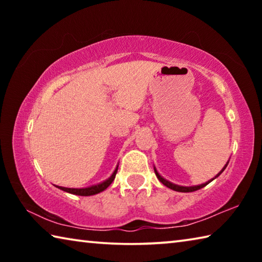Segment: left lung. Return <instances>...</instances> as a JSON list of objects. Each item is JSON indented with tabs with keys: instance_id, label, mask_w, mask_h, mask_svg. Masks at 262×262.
<instances>
[{
	"instance_id": "obj_1",
	"label": "left lung",
	"mask_w": 262,
	"mask_h": 262,
	"mask_svg": "<svg viewBox=\"0 0 262 262\" xmlns=\"http://www.w3.org/2000/svg\"><path fill=\"white\" fill-rule=\"evenodd\" d=\"M228 164H229V162L225 164V166L222 168V171L220 172L219 174H216L215 176V178H212L211 180H209V181H207V183H205V184H201V185H198V186H190V187H186V186H179V185H176V184H172V183H170V181L168 180H166V179H164L163 177L158 173L157 172V170H156V167H154V170H155V173H156V177L158 178V180L161 181V183L163 184V185H165L166 187H168V188H171V189H173V190H177V192H183V193H189V192H194V190H198V189H201V188H203L205 187V186H207L208 184L209 183H211L212 180L214 179H216L217 177H219L222 172H223L224 170H225V167L228 166Z\"/></svg>"
}]
</instances>
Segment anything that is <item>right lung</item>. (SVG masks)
I'll list each match as a JSON object with an SVG mask.
<instances>
[{
  "instance_id": "right-lung-1",
  "label": "right lung",
  "mask_w": 262,
  "mask_h": 262,
  "mask_svg": "<svg viewBox=\"0 0 262 262\" xmlns=\"http://www.w3.org/2000/svg\"><path fill=\"white\" fill-rule=\"evenodd\" d=\"M117 172H118V166H117V168H115L114 172L112 173V176H111L108 179H106L105 181H103V183H100V184L90 186V187H85V188H67V187H61V186H56V187L62 189V190H64V192L70 193V194L81 195V196H90V195L98 194V193L103 192V190H105L106 188H107L108 186L112 184V181L114 180Z\"/></svg>"
}]
</instances>
